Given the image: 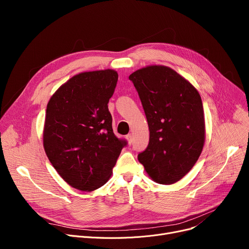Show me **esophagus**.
Here are the masks:
<instances>
[{
    "instance_id": "1",
    "label": "esophagus",
    "mask_w": 249,
    "mask_h": 249,
    "mask_svg": "<svg viewBox=\"0 0 249 249\" xmlns=\"http://www.w3.org/2000/svg\"><path fill=\"white\" fill-rule=\"evenodd\" d=\"M126 139H127V141H128V144L131 145V143H132V141H133V135H132L131 133L126 135Z\"/></svg>"
}]
</instances>
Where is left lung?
<instances>
[{
  "label": "left lung",
  "mask_w": 249,
  "mask_h": 249,
  "mask_svg": "<svg viewBox=\"0 0 249 249\" xmlns=\"http://www.w3.org/2000/svg\"><path fill=\"white\" fill-rule=\"evenodd\" d=\"M144 110L147 148L138 160L156 182L171 185L197 162L205 142L202 99L196 88L164 65H149L129 75Z\"/></svg>",
  "instance_id": "1"
}]
</instances>
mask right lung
Masks as SVG:
<instances>
[{"label": "right lung", "mask_w": 249, "mask_h": 249, "mask_svg": "<svg viewBox=\"0 0 249 249\" xmlns=\"http://www.w3.org/2000/svg\"><path fill=\"white\" fill-rule=\"evenodd\" d=\"M117 81L113 70L81 72L60 86L47 104L44 150L74 189L91 192L106 184L127 144L115 136L108 109Z\"/></svg>", "instance_id": "right-lung-1"}]
</instances>
